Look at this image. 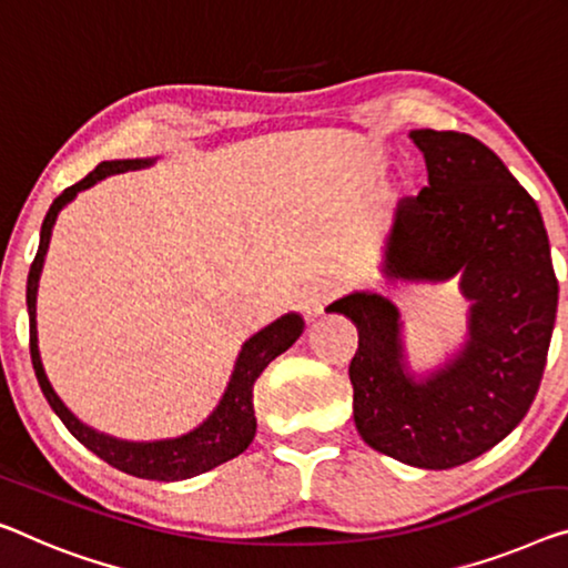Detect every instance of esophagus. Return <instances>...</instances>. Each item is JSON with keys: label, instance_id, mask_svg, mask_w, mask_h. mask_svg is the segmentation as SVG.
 I'll use <instances>...</instances> for the list:
<instances>
[{"label": "esophagus", "instance_id": "esophagus-1", "mask_svg": "<svg viewBox=\"0 0 568 568\" xmlns=\"http://www.w3.org/2000/svg\"><path fill=\"white\" fill-rule=\"evenodd\" d=\"M338 291H342V285H338L336 281H324V283L308 287L306 298H303V311L311 313V316H316V313L326 308L328 301L336 298Z\"/></svg>", "mask_w": 568, "mask_h": 568}]
</instances>
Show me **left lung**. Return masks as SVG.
Returning a JSON list of instances; mask_svg holds the SVG:
<instances>
[{"label": "left lung", "instance_id": "left-lung-1", "mask_svg": "<svg viewBox=\"0 0 568 568\" xmlns=\"http://www.w3.org/2000/svg\"><path fill=\"white\" fill-rule=\"evenodd\" d=\"M428 185L397 203L385 273L448 281L474 301L469 342L416 383L403 367L390 301L354 293L328 311L359 332L349 365L354 423L365 444L420 469H452L500 444L526 418L544 377L558 281L538 203L485 142L413 130Z\"/></svg>", "mask_w": 568, "mask_h": 568}]
</instances>
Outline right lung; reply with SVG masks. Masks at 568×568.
<instances>
[{"instance_id":"obj_1","label":"right lung","mask_w":568,"mask_h":568,"mask_svg":"<svg viewBox=\"0 0 568 568\" xmlns=\"http://www.w3.org/2000/svg\"><path fill=\"white\" fill-rule=\"evenodd\" d=\"M142 165H150V163L148 160H112V163H99L94 171L83 178V181L68 185L61 196L50 203L48 214L42 219L38 255L32 260L30 275H28L30 357H32V367H36L40 390L50 403V408L55 410V416L63 420V426L71 430V434L79 438L89 452H94L99 459L112 464L114 469L132 474V477L178 481V479L196 477V474H203L219 467V464L234 459V456H240L244 448L252 444V438H255V430H257L255 403H252V393H255L257 377L262 375V369H265L270 362L281 357L287 346H293L295 338L303 334V318L298 313H287V316L265 326L260 334L252 336L250 342L242 346L240 359H236V367L232 372L230 387H226L222 403H219L216 410L211 413V416L203 420L196 430H191V434H185L181 438H171V442L132 444V442H120V438L97 434L94 428L83 426V423L65 408L53 387H50L45 369H42V362H40L38 328H36V295H38L42 260H45L50 232H53L58 211H61L65 203L75 196V193L89 189V185H94L97 181H101V178L124 173V171H138Z\"/></svg>"}]
</instances>
